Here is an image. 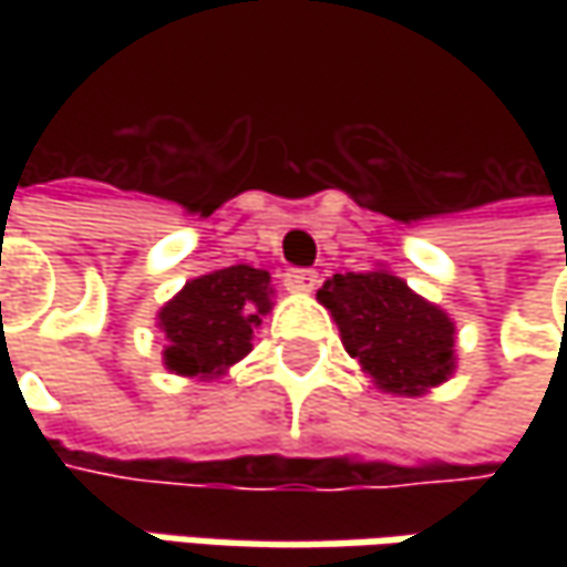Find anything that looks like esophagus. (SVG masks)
Masks as SVG:
<instances>
[{
	"mask_svg": "<svg viewBox=\"0 0 567 567\" xmlns=\"http://www.w3.org/2000/svg\"><path fill=\"white\" fill-rule=\"evenodd\" d=\"M316 284L318 271H312V268H290L284 274V287L293 293H309V290H316Z\"/></svg>",
	"mask_w": 567,
	"mask_h": 567,
	"instance_id": "34e87169",
	"label": "esophagus"
}]
</instances>
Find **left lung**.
I'll return each instance as SVG.
<instances>
[{
	"label": "left lung",
	"instance_id": "obj_1",
	"mask_svg": "<svg viewBox=\"0 0 567 567\" xmlns=\"http://www.w3.org/2000/svg\"><path fill=\"white\" fill-rule=\"evenodd\" d=\"M318 299L338 321L343 347L394 394H423L454 365L451 318L384 271L334 274Z\"/></svg>",
	"mask_w": 567,
	"mask_h": 567
}]
</instances>
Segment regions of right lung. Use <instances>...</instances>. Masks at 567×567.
I'll return each instance as SVG.
<instances>
[{
  "label": "right lung",
  "mask_w": 567,
  "mask_h": 567,
  "mask_svg": "<svg viewBox=\"0 0 567 567\" xmlns=\"http://www.w3.org/2000/svg\"><path fill=\"white\" fill-rule=\"evenodd\" d=\"M271 277L249 265L220 268L188 280L161 309L166 369L176 375H220L251 350L255 328L271 309Z\"/></svg>",
  "instance_id": "right-lung-1"
}]
</instances>
